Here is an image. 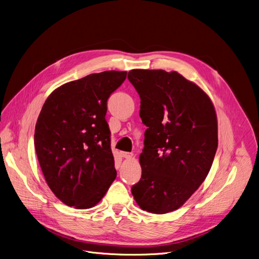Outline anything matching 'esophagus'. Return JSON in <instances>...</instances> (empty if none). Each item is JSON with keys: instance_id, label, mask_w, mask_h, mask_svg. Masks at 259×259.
Listing matches in <instances>:
<instances>
[{"instance_id": "obj_1", "label": "esophagus", "mask_w": 259, "mask_h": 259, "mask_svg": "<svg viewBox=\"0 0 259 259\" xmlns=\"http://www.w3.org/2000/svg\"><path fill=\"white\" fill-rule=\"evenodd\" d=\"M121 155H122V157L125 159H131L134 156L133 153H127V151H123V153H121Z\"/></svg>"}]
</instances>
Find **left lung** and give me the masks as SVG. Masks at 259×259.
I'll return each instance as SVG.
<instances>
[{"label": "left lung", "instance_id": "obj_1", "mask_svg": "<svg viewBox=\"0 0 259 259\" xmlns=\"http://www.w3.org/2000/svg\"><path fill=\"white\" fill-rule=\"evenodd\" d=\"M127 78L147 126L142 175L132 193L142 210L164 214L183 206L205 181L218 149L217 113L204 91L178 72L135 69Z\"/></svg>", "mask_w": 259, "mask_h": 259}]
</instances>
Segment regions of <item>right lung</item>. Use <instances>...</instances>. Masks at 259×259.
<instances>
[{"instance_id": "add662e5", "label": "right lung", "mask_w": 259, "mask_h": 259, "mask_svg": "<svg viewBox=\"0 0 259 259\" xmlns=\"http://www.w3.org/2000/svg\"><path fill=\"white\" fill-rule=\"evenodd\" d=\"M125 78L120 71L90 74L60 85L42 105L34 132L38 163L52 192L70 207H94L116 179L106 102Z\"/></svg>"}]
</instances>
